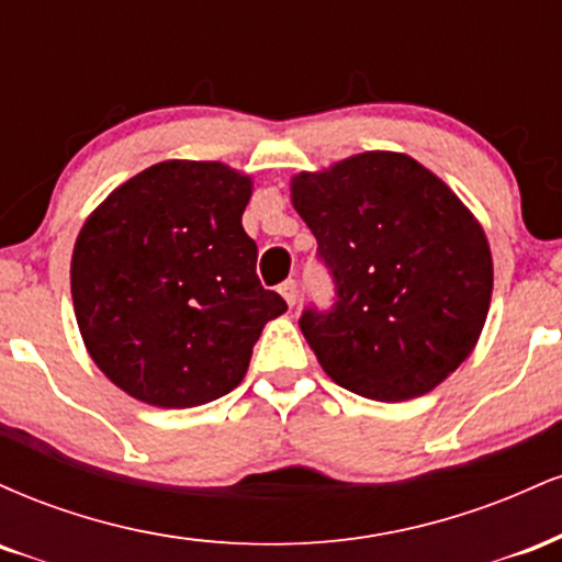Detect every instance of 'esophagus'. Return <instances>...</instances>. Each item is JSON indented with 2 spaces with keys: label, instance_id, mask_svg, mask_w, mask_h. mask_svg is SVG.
I'll return each mask as SVG.
<instances>
[{
  "label": "esophagus",
  "instance_id": "obj_1",
  "mask_svg": "<svg viewBox=\"0 0 562 562\" xmlns=\"http://www.w3.org/2000/svg\"><path fill=\"white\" fill-rule=\"evenodd\" d=\"M280 295L288 301V306H295V301H299V285H295V280L282 282Z\"/></svg>",
  "mask_w": 562,
  "mask_h": 562
}]
</instances>
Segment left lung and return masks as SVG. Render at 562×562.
Instances as JSON below:
<instances>
[{
	"label": "left lung",
	"instance_id": "1",
	"mask_svg": "<svg viewBox=\"0 0 562 562\" xmlns=\"http://www.w3.org/2000/svg\"><path fill=\"white\" fill-rule=\"evenodd\" d=\"M293 205L333 277L330 306L312 303L299 325L335 383L404 402L465 362L492 301V250L436 173L398 153H362L299 173Z\"/></svg>",
	"mask_w": 562,
	"mask_h": 562
}]
</instances>
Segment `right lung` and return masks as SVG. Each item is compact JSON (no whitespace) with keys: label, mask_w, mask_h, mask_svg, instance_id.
Here are the masks:
<instances>
[{"label":"right lung","mask_w":562,"mask_h":562,"mask_svg":"<svg viewBox=\"0 0 562 562\" xmlns=\"http://www.w3.org/2000/svg\"><path fill=\"white\" fill-rule=\"evenodd\" d=\"M250 179L224 164L166 160L87 218L70 261L76 322L94 364L166 409L240 385L269 319L288 312L256 274L245 235Z\"/></svg>","instance_id":"add662e5"}]
</instances>
